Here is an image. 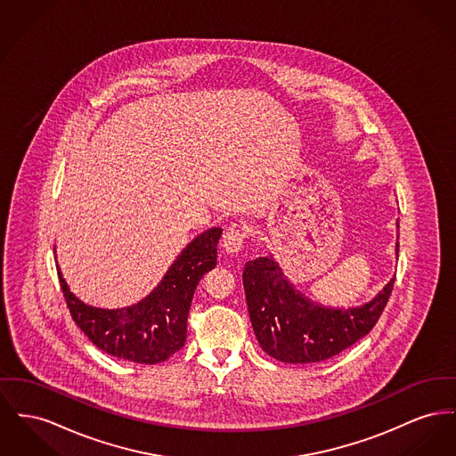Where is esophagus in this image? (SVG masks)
<instances>
[{"instance_id":"esophagus-1","label":"esophagus","mask_w":456,"mask_h":456,"mask_svg":"<svg viewBox=\"0 0 456 456\" xmlns=\"http://www.w3.org/2000/svg\"><path fill=\"white\" fill-rule=\"evenodd\" d=\"M246 240V229L240 224H231L225 231H224V248L227 253H238Z\"/></svg>"}]
</instances>
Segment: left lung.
<instances>
[{"instance_id": "obj_1", "label": "left lung", "mask_w": 456, "mask_h": 456, "mask_svg": "<svg viewBox=\"0 0 456 456\" xmlns=\"http://www.w3.org/2000/svg\"><path fill=\"white\" fill-rule=\"evenodd\" d=\"M395 281L360 308L330 310L295 291L272 258L246 262L242 270L255 336L267 354L286 363L329 360L367 336L382 315Z\"/></svg>"}]
</instances>
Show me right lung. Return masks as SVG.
<instances>
[{
    "instance_id": "1",
    "label": "right lung",
    "mask_w": 456,
    "mask_h": 456,
    "mask_svg": "<svg viewBox=\"0 0 456 456\" xmlns=\"http://www.w3.org/2000/svg\"><path fill=\"white\" fill-rule=\"evenodd\" d=\"M222 229L200 234L184 248L157 289L137 305L103 310L84 305L70 293L61 272L58 279L70 315L96 348L134 363L155 365L184 346L191 299L205 272L216 265Z\"/></svg>"
}]
</instances>
